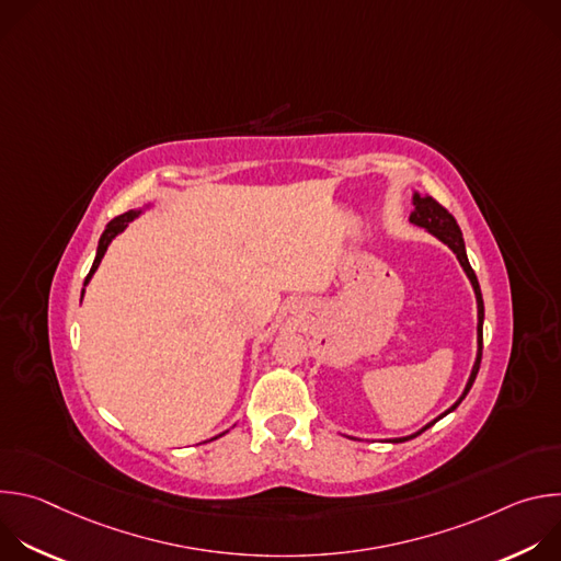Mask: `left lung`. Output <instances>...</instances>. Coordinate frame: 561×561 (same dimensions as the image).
<instances>
[{"label":"left lung","instance_id":"8db88e82","mask_svg":"<svg viewBox=\"0 0 561 561\" xmlns=\"http://www.w3.org/2000/svg\"><path fill=\"white\" fill-rule=\"evenodd\" d=\"M413 204H415V210L411 213V221L417 224V226H422V228H426L428 232H433L437 239H442V242L457 255L461 268L466 271V275H468V279H470V284H472V288H474V297H477V359H474L472 373H470V377H468V383H466L461 397L457 399V402H455L444 415L437 417V420H442V417H446L448 413H453V411L461 404V399L468 394V390H470V386H472V381H474V377H477V373H479V364H482V348H484V299H482V290H479L477 275H474V271H472L470 264H468L466 247H463V237H461V230H459L455 217H453L439 202H435L433 197H420V195L415 193ZM437 420H435V422H437ZM435 422H431L428 426H424L420 433H415V435H411V437H399V439H392V442L399 444V442L413 439V437L422 435L426 428H431Z\"/></svg>","mask_w":561,"mask_h":561}]
</instances>
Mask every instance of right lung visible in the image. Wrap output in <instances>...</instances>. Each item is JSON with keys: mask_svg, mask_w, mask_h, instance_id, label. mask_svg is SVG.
Returning a JSON list of instances; mask_svg holds the SVG:
<instances>
[{"mask_svg": "<svg viewBox=\"0 0 561 561\" xmlns=\"http://www.w3.org/2000/svg\"><path fill=\"white\" fill-rule=\"evenodd\" d=\"M137 215H139V210H128V213H124V215H119V217H115V219H111V221H108L106 230H104V232H102V237H100L98 255H95V262H93V266H91V273H89V275H87V279H84V286L89 284V279H91V277H93V273L98 271V266H100V262H102V257H104V253H106L108 244H111L113 239H115V234H119V232L128 226V221H133ZM82 295H84V290H82Z\"/></svg>", "mask_w": 561, "mask_h": 561, "instance_id": "add662e5", "label": "right lung"}]
</instances>
